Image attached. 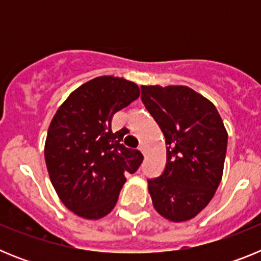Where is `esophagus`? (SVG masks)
Here are the masks:
<instances>
[{
    "mask_svg": "<svg viewBox=\"0 0 261 261\" xmlns=\"http://www.w3.org/2000/svg\"><path fill=\"white\" fill-rule=\"evenodd\" d=\"M138 149H140V151H141V153L144 154V155H146V146H145L144 144L140 145V146H138Z\"/></svg>",
    "mask_w": 261,
    "mask_h": 261,
    "instance_id": "obj_1",
    "label": "esophagus"
}]
</instances>
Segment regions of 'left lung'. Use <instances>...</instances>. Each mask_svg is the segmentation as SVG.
Returning <instances> with one entry per match:
<instances>
[{"mask_svg":"<svg viewBox=\"0 0 261 261\" xmlns=\"http://www.w3.org/2000/svg\"><path fill=\"white\" fill-rule=\"evenodd\" d=\"M141 99L166 138L165 171L147 179L155 211L172 222L196 217L222 179L227 132L213 103L187 86H141Z\"/></svg>","mask_w":261,"mask_h":261,"instance_id":"left-lung-1","label":"left lung"}]
</instances>
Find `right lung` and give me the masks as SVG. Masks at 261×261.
Listing matches in <instances>:
<instances>
[{"label": "right lung", "mask_w": 261, "mask_h": 261, "mask_svg": "<svg viewBox=\"0 0 261 261\" xmlns=\"http://www.w3.org/2000/svg\"><path fill=\"white\" fill-rule=\"evenodd\" d=\"M138 96L130 81L96 77L74 90L50 121L44 147L48 174L60 200L82 218L107 216L125 175L142 163L141 151L121 144L128 129H111L114 115Z\"/></svg>", "instance_id": "right-lung-1"}]
</instances>
